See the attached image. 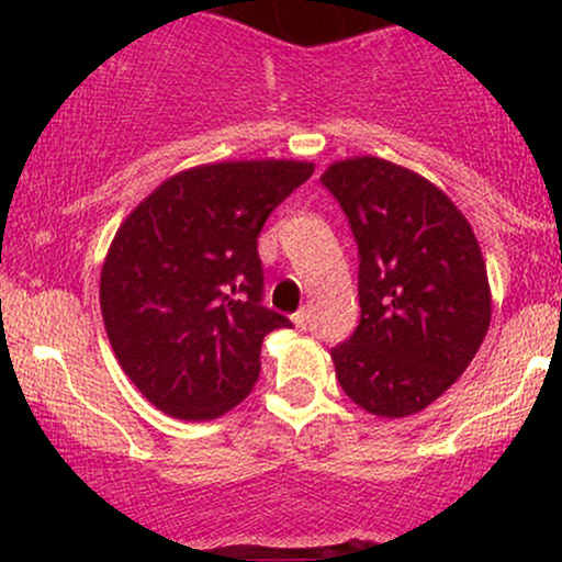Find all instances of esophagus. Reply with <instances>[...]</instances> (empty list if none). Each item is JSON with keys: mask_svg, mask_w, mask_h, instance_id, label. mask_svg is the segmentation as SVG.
<instances>
[{"mask_svg": "<svg viewBox=\"0 0 562 562\" xmlns=\"http://www.w3.org/2000/svg\"><path fill=\"white\" fill-rule=\"evenodd\" d=\"M293 325L299 327V330H306V325H308V308H299V312L293 314Z\"/></svg>", "mask_w": 562, "mask_h": 562, "instance_id": "34e87169", "label": "esophagus"}]
</instances>
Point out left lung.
<instances>
[{
    "label": "left lung",
    "instance_id": "1",
    "mask_svg": "<svg viewBox=\"0 0 562 562\" xmlns=\"http://www.w3.org/2000/svg\"><path fill=\"white\" fill-rule=\"evenodd\" d=\"M322 184L359 245L362 319L330 351L335 378L370 415L409 417L451 389L486 338L481 245L441 187L391 160H335Z\"/></svg>",
    "mask_w": 562,
    "mask_h": 562
}]
</instances>
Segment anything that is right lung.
I'll return each instance as SVG.
<instances>
[{
    "instance_id": "obj_1",
    "label": "right lung",
    "mask_w": 562,
    "mask_h": 562,
    "mask_svg": "<svg viewBox=\"0 0 562 562\" xmlns=\"http://www.w3.org/2000/svg\"><path fill=\"white\" fill-rule=\"evenodd\" d=\"M314 173L308 160H222L160 182L121 222L100 308L121 370L179 420H216L254 391L261 344L288 317L261 306L259 232Z\"/></svg>"
}]
</instances>
